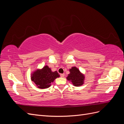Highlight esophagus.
<instances>
[{
    "mask_svg": "<svg viewBox=\"0 0 124 124\" xmlns=\"http://www.w3.org/2000/svg\"><path fill=\"white\" fill-rule=\"evenodd\" d=\"M64 76H65V74H63V73L61 74V77L62 78H63V77H64Z\"/></svg>",
    "mask_w": 124,
    "mask_h": 124,
    "instance_id": "34e87169",
    "label": "esophagus"
}]
</instances>
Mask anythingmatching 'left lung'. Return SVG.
<instances>
[{
	"label": "left lung",
	"instance_id": "obj_1",
	"mask_svg": "<svg viewBox=\"0 0 124 124\" xmlns=\"http://www.w3.org/2000/svg\"><path fill=\"white\" fill-rule=\"evenodd\" d=\"M70 73L66 78L74 86H81L84 83L85 76L76 67H72L69 69Z\"/></svg>",
	"mask_w": 124,
	"mask_h": 124
}]
</instances>
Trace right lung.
<instances>
[{"instance_id": "1", "label": "right lung", "mask_w": 124, "mask_h": 124, "mask_svg": "<svg viewBox=\"0 0 124 124\" xmlns=\"http://www.w3.org/2000/svg\"><path fill=\"white\" fill-rule=\"evenodd\" d=\"M60 77L57 71H52L51 69L46 65L42 69H37L31 74V80L34 82L38 88L46 89L50 87L52 83L56 78Z\"/></svg>"}]
</instances>
